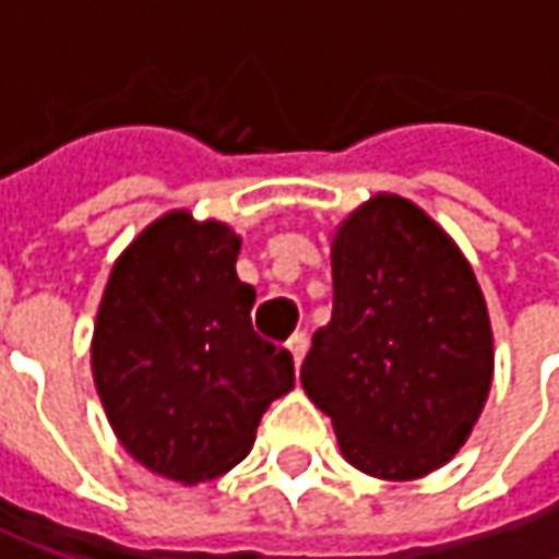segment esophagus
I'll return each mask as SVG.
<instances>
[{"label":"esophagus","mask_w":559,"mask_h":559,"mask_svg":"<svg viewBox=\"0 0 559 559\" xmlns=\"http://www.w3.org/2000/svg\"><path fill=\"white\" fill-rule=\"evenodd\" d=\"M307 346H310V336H307L304 330H297V333L287 340V349H290V356H294V362H297V366L304 362V356H307Z\"/></svg>","instance_id":"esophagus-1"}]
</instances>
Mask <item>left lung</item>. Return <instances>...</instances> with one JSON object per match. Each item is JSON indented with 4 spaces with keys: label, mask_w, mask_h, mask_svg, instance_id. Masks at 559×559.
I'll return each mask as SVG.
<instances>
[{
    "label": "left lung",
    "mask_w": 559,
    "mask_h": 559,
    "mask_svg": "<svg viewBox=\"0 0 559 559\" xmlns=\"http://www.w3.org/2000/svg\"><path fill=\"white\" fill-rule=\"evenodd\" d=\"M300 385L369 476H427L466 443L492 385V326L469 262L414 203L379 193L340 226L333 317Z\"/></svg>",
    "instance_id": "left-lung-1"
}]
</instances>
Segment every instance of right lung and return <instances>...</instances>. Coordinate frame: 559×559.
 Segmentation results:
<instances>
[{
    "instance_id": "1",
    "label": "right lung",
    "mask_w": 559,
    "mask_h": 559,
    "mask_svg": "<svg viewBox=\"0 0 559 559\" xmlns=\"http://www.w3.org/2000/svg\"><path fill=\"white\" fill-rule=\"evenodd\" d=\"M239 236L168 213L112 265L93 379L122 447L174 483L216 479L294 389L287 349L252 330L255 287L236 275Z\"/></svg>"
}]
</instances>
